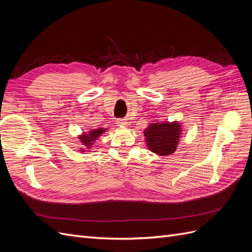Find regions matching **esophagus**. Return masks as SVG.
I'll use <instances>...</instances> for the list:
<instances>
[{"mask_svg": "<svg viewBox=\"0 0 252 252\" xmlns=\"http://www.w3.org/2000/svg\"><path fill=\"white\" fill-rule=\"evenodd\" d=\"M117 125L119 127H126L128 125V122L126 120H119L117 121Z\"/></svg>", "mask_w": 252, "mask_h": 252, "instance_id": "34e87169", "label": "esophagus"}]
</instances>
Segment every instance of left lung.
I'll return each mask as SVG.
<instances>
[{
    "instance_id": "1",
    "label": "left lung",
    "mask_w": 252,
    "mask_h": 252,
    "mask_svg": "<svg viewBox=\"0 0 252 252\" xmlns=\"http://www.w3.org/2000/svg\"><path fill=\"white\" fill-rule=\"evenodd\" d=\"M183 128L178 121H154L145 128L144 136L147 148L158 156H170L177 150Z\"/></svg>"
}]
</instances>
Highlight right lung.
<instances>
[{
    "mask_svg": "<svg viewBox=\"0 0 252 252\" xmlns=\"http://www.w3.org/2000/svg\"><path fill=\"white\" fill-rule=\"evenodd\" d=\"M106 131H107V128L98 127V128H95V129H91V130H89L87 132L81 133L78 136V138H79V141L82 143L84 147L80 148L79 151H81V152L90 151V149H91V147H93V145L94 144V142Z\"/></svg>",
    "mask_w": 252,
    "mask_h": 252,
    "instance_id": "obj_1",
    "label": "right lung"
}]
</instances>
